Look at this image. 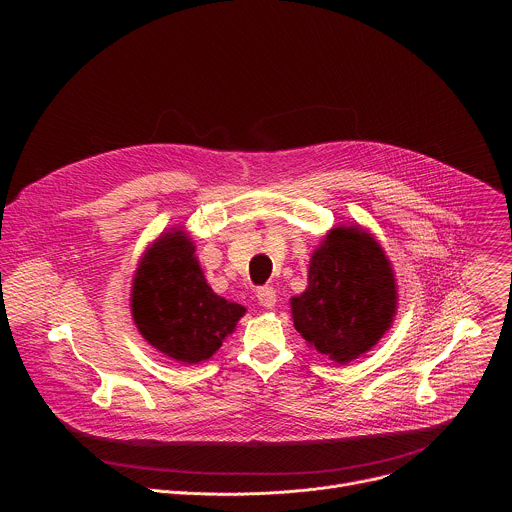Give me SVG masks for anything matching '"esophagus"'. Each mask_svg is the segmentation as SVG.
Segmentation results:
<instances>
[{
  "label": "esophagus",
  "mask_w": 512,
  "mask_h": 512,
  "mask_svg": "<svg viewBox=\"0 0 512 512\" xmlns=\"http://www.w3.org/2000/svg\"><path fill=\"white\" fill-rule=\"evenodd\" d=\"M257 300H259V304L263 306V308H273L275 306V302H277V294H275V289L273 287H259L257 289Z\"/></svg>",
  "instance_id": "obj_1"
}]
</instances>
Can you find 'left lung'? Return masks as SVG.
Here are the masks:
<instances>
[{
    "label": "left lung",
    "instance_id": "left-lung-1",
    "mask_svg": "<svg viewBox=\"0 0 512 512\" xmlns=\"http://www.w3.org/2000/svg\"><path fill=\"white\" fill-rule=\"evenodd\" d=\"M397 279L381 243L360 225L328 231L310 259L308 287L289 300L296 330L338 364L367 354L393 326Z\"/></svg>",
    "mask_w": 512,
    "mask_h": 512
}]
</instances>
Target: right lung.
Listing matches in <instances>:
<instances>
[{"label":"right lung","instance_id":"1","mask_svg":"<svg viewBox=\"0 0 512 512\" xmlns=\"http://www.w3.org/2000/svg\"><path fill=\"white\" fill-rule=\"evenodd\" d=\"M184 227L162 233L141 255L131 283V318L164 356L198 364L235 332L247 308L216 296Z\"/></svg>","mask_w":512,"mask_h":512}]
</instances>
